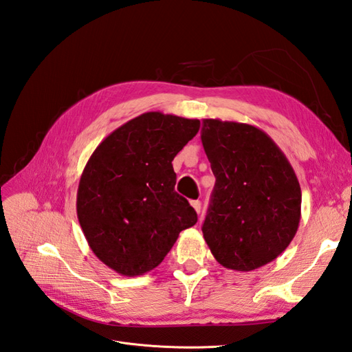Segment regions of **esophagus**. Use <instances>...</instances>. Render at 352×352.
Here are the masks:
<instances>
[{"label":"esophagus","instance_id":"34e87169","mask_svg":"<svg viewBox=\"0 0 352 352\" xmlns=\"http://www.w3.org/2000/svg\"><path fill=\"white\" fill-rule=\"evenodd\" d=\"M190 205L193 206L195 211H196L197 214L201 212V208H202V204H201V201H192V202H190Z\"/></svg>","mask_w":352,"mask_h":352}]
</instances>
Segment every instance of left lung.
Instances as JSON below:
<instances>
[{
	"label": "left lung",
	"instance_id": "left-lung-1",
	"mask_svg": "<svg viewBox=\"0 0 352 352\" xmlns=\"http://www.w3.org/2000/svg\"><path fill=\"white\" fill-rule=\"evenodd\" d=\"M201 140L215 177L202 226L212 256L239 272L267 265L299 228L302 192L293 166L253 124L204 119Z\"/></svg>",
	"mask_w": 352,
	"mask_h": 352
}]
</instances>
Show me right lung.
<instances>
[{"instance_id":"obj_1","label":"right lung","mask_w":352,"mask_h":352,"mask_svg":"<svg viewBox=\"0 0 352 352\" xmlns=\"http://www.w3.org/2000/svg\"><path fill=\"white\" fill-rule=\"evenodd\" d=\"M199 120L144 113L117 128L89 157L77 190V217L94 254L124 276L162 263L179 232L197 221L175 190L173 160Z\"/></svg>"}]
</instances>
